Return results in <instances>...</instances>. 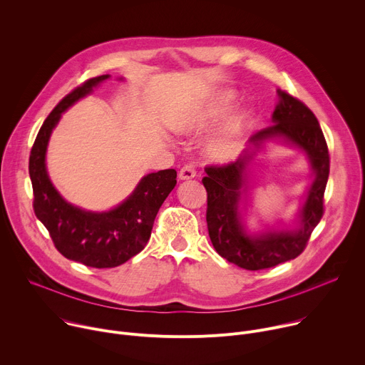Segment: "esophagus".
Segmentation results:
<instances>
[{
    "mask_svg": "<svg viewBox=\"0 0 365 365\" xmlns=\"http://www.w3.org/2000/svg\"><path fill=\"white\" fill-rule=\"evenodd\" d=\"M195 176H196V170H195V168H193L192 165L183 166V168L180 169V172H179V179H180V180H190V179H193Z\"/></svg>",
    "mask_w": 365,
    "mask_h": 365,
    "instance_id": "34e87169",
    "label": "esophagus"
}]
</instances>
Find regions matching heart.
Here are the masks:
<instances>
[{
	"instance_id": "heart-1",
	"label": "heart",
	"mask_w": 365,
	"mask_h": 365,
	"mask_svg": "<svg viewBox=\"0 0 365 365\" xmlns=\"http://www.w3.org/2000/svg\"><path fill=\"white\" fill-rule=\"evenodd\" d=\"M235 102L237 93L234 91H220L179 113L172 120V127L182 134L202 133L222 120L232 110ZM251 120L252 113L242 110L227 123L224 131L214 140L207 151L215 162L227 163L238 158L242 150V137L251 125Z\"/></svg>"
}]
</instances>
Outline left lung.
I'll return each instance as SVG.
<instances>
[{"instance_id":"8db88e82","label":"left lung","mask_w":365,"mask_h":365,"mask_svg":"<svg viewBox=\"0 0 365 365\" xmlns=\"http://www.w3.org/2000/svg\"><path fill=\"white\" fill-rule=\"evenodd\" d=\"M273 125L255 133L244 155L225 166H207L202 183L207 192L206 224L217 252L245 270H263L296 258L324 215V193L329 176V153L321 125L303 102L277 89ZM270 140L305 153L312 170L304 202L287 229L250 233L243 221L256 155Z\"/></svg>"}]
</instances>
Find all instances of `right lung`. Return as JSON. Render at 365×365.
I'll use <instances>...</instances> for the list:
<instances>
[{
    "label": "right lung",
    "mask_w": 365,
    "mask_h": 365,
    "mask_svg": "<svg viewBox=\"0 0 365 365\" xmlns=\"http://www.w3.org/2000/svg\"><path fill=\"white\" fill-rule=\"evenodd\" d=\"M110 78V75L92 78L58 103L44 120L29 160L36 217L62 255L95 269L121 266L145 247L155 215L176 186L178 176L175 169L148 173L120 205L102 212L86 211L68 202L51 183L46 168L51 133L65 111Z\"/></svg>",
    "instance_id": "add662e5"
}]
</instances>
